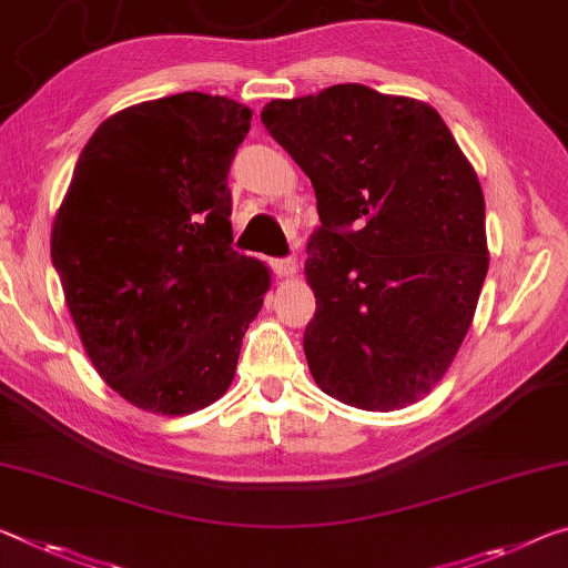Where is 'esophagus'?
<instances>
[{"label": "esophagus", "mask_w": 568, "mask_h": 568, "mask_svg": "<svg viewBox=\"0 0 568 568\" xmlns=\"http://www.w3.org/2000/svg\"><path fill=\"white\" fill-rule=\"evenodd\" d=\"M270 265H273V273L277 277H291V275H295V270H298V263H295L293 255L273 257V260H270Z\"/></svg>", "instance_id": "obj_1"}]
</instances>
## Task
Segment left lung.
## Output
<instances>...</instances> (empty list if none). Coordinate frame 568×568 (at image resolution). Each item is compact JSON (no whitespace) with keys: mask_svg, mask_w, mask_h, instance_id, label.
Wrapping results in <instances>:
<instances>
[{"mask_svg":"<svg viewBox=\"0 0 568 568\" xmlns=\"http://www.w3.org/2000/svg\"><path fill=\"white\" fill-rule=\"evenodd\" d=\"M260 119L316 189L313 379L348 407H407L453 364L488 275L478 174L435 108L362 83L270 101Z\"/></svg>","mask_w":568,"mask_h":568,"instance_id":"left-lung-1","label":"left lung"}]
</instances>
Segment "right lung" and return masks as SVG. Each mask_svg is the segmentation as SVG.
Segmentation results:
<instances>
[{
	"instance_id": "add662e5",
	"label": "right lung",
	"mask_w": 568,
	"mask_h": 568,
	"mask_svg": "<svg viewBox=\"0 0 568 568\" xmlns=\"http://www.w3.org/2000/svg\"><path fill=\"white\" fill-rule=\"evenodd\" d=\"M250 108L176 93L98 125L52 227L50 255L90 362L141 409L220 399L270 273L232 247L230 166Z\"/></svg>"
}]
</instances>
